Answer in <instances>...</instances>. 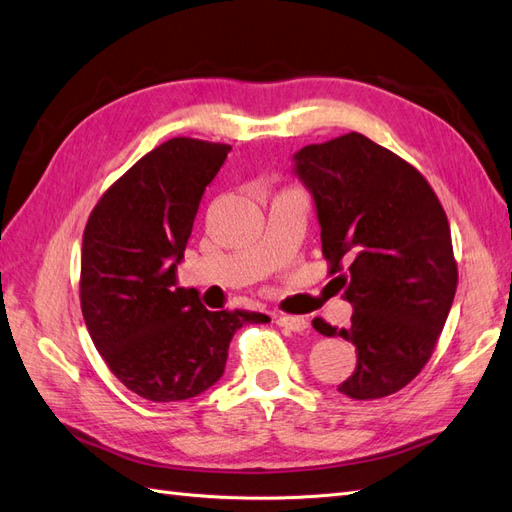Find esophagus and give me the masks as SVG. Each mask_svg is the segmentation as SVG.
<instances>
[{"instance_id": "obj_1", "label": "esophagus", "mask_w": 512, "mask_h": 512, "mask_svg": "<svg viewBox=\"0 0 512 512\" xmlns=\"http://www.w3.org/2000/svg\"><path fill=\"white\" fill-rule=\"evenodd\" d=\"M278 326L284 330H291V332H304L308 330V321L304 317H295V315H280L278 319Z\"/></svg>"}]
</instances>
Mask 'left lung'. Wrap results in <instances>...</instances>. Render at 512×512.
Instances as JSON below:
<instances>
[{"instance_id":"left-lung-1","label":"left lung","mask_w":512,"mask_h":512,"mask_svg":"<svg viewBox=\"0 0 512 512\" xmlns=\"http://www.w3.org/2000/svg\"><path fill=\"white\" fill-rule=\"evenodd\" d=\"M295 171L315 197L328 273L354 306L347 328L313 319L317 332L356 345V369L339 391L393 395L426 367L454 302L445 210L410 162L358 132L302 147Z\"/></svg>"}]
</instances>
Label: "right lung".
<instances>
[{"instance_id":"add662e5","label":"right lung","mask_w":512,"mask_h":512,"mask_svg":"<svg viewBox=\"0 0 512 512\" xmlns=\"http://www.w3.org/2000/svg\"><path fill=\"white\" fill-rule=\"evenodd\" d=\"M230 145L176 136L108 186L82 239L80 304L97 352L136 395L182 402L226 369L234 332L269 317L208 310L195 289L176 286L206 186Z\"/></svg>"}]
</instances>
